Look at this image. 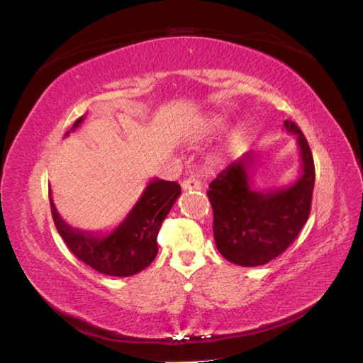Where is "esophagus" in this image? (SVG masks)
<instances>
[{
  "label": "esophagus",
  "mask_w": 363,
  "mask_h": 363,
  "mask_svg": "<svg viewBox=\"0 0 363 363\" xmlns=\"http://www.w3.org/2000/svg\"><path fill=\"white\" fill-rule=\"evenodd\" d=\"M182 188H183L184 191H200V189L203 188V186H201V182H200L199 179L189 177V179L183 180V183H182Z\"/></svg>",
  "instance_id": "34e87169"
}]
</instances>
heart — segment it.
<instances>
[{
	"mask_svg": "<svg viewBox=\"0 0 363 363\" xmlns=\"http://www.w3.org/2000/svg\"><path fill=\"white\" fill-rule=\"evenodd\" d=\"M225 124V121L221 118V116H211L204 119L203 123L200 124L199 127V133L201 135H211V133H215V131L221 130Z\"/></svg>",
	"mask_w": 363,
	"mask_h": 363,
	"instance_id": "obj_1",
	"label": "heart"
}]
</instances>
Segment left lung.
Wrapping results in <instances>:
<instances>
[{
    "mask_svg": "<svg viewBox=\"0 0 363 363\" xmlns=\"http://www.w3.org/2000/svg\"><path fill=\"white\" fill-rule=\"evenodd\" d=\"M283 125L296 136L300 150V175L292 184L268 191L252 188L251 152L230 163L208 184L216 248L240 267L265 265L280 256L311 213L315 184L312 151L298 125L288 119Z\"/></svg>",
    "mask_w": 363,
    "mask_h": 363,
    "instance_id": "1",
    "label": "left lung"
}]
</instances>
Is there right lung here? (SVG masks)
<instances>
[{
  "instance_id": "obj_1",
  "label": "right lung",
  "mask_w": 363,
  "mask_h": 363,
  "mask_svg": "<svg viewBox=\"0 0 363 363\" xmlns=\"http://www.w3.org/2000/svg\"><path fill=\"white\" fill-rule=\"evenodd\" d=\"M75 121L71 131L83 123ZM69 131H67V136ZM182 194L177 182L152 179L127 216L111 233H94L63 221L50 192L54 224L72 255L95 271L113 277H130L145 269L157 256V235L163 219Z\"/></svg>"
}]
</instances>
